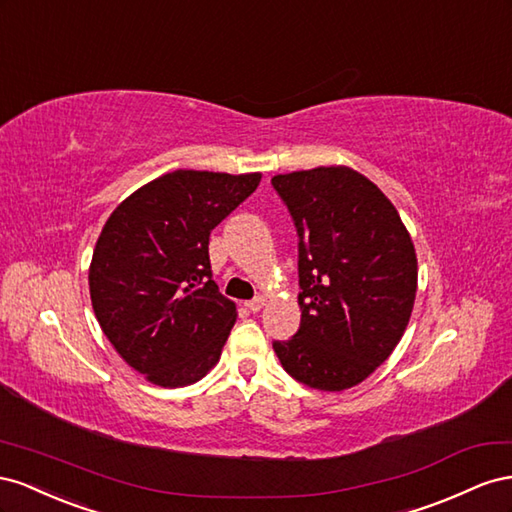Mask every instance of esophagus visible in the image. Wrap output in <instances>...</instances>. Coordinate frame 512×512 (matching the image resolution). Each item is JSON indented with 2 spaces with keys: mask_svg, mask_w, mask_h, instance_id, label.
Wrapping results in <instances>:
<instances>
[{
  "mask_svg": "<svg viewBox=\"0 0 512 512\" xmlns=\"http://www.w3.org/2000/svg\"><path fill=\"white\" fill-rule=\"evenodd\" d=\"M244 306H246V309L251 311V313H257V311L264 309V306H266V300H264V298H255V300H248Z\"/></svg>",
  "mask_w": 512,
  "mask_h": 512,
  "instance_id": "obj_1",
  "label": "esophagus"
}]
</instances>
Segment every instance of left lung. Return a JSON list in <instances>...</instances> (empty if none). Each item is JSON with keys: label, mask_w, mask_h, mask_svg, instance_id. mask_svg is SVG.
<instances>
[{"label": "left lung", "mask_w": 512, "mask_h": 512, "mask_svg": "<svg viewBox=\"0 0 512 512\" xmlns=\"http://www.w3.org/2000/svg\"><path fill=\"white\" fill-rule=\"evenodd\" d=\"M272 186L298 229L300 330L274 341L298 382L339 392L364 382L410 324L418 259L410 231L352 167L279 173Z\"/></svg>", "instance_id": "1"}]
</instances>
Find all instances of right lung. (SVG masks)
<instances>
[{
    "label": "right lung",
    "mask_w": 512,
    "mask_h": 512,
    "mask_svg": "<svg viewBox=\"0 0 512 512\" xmlns=\"http://www.w3.org/2000/svg\"><path fill=\"white\" fill-rule=\"evenodd\" d=\"M261 173L178 169L128 195L102 227L92 264L94 315L128 367L163 388L206 377L236 324L212 281L210 233Z\"/></svg>",
    "instance_id": "1"
}]
</instances>
